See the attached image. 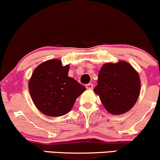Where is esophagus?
I'll return each mask as SVG.
<instances>
[{
	"label": "esophagus",
	"mask_w": 160,
	"mask_h": 160,
	"mask_svg": "<svg viewBox=\"0 0 160 160\" xmlns=\"http://www.w3.org/2000/svg\"><path fill=\"white\" fill-rule=\"evenodd\" d=\"M86 87L87 89H92L93 88V84L92 83H88L86 85Z\"/></svg>",
	"instance_id": "1"
}]
</instances>
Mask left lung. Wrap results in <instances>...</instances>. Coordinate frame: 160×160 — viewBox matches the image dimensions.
<instances>
[{"mask_svg": "<svg viewBox=\"0 0 160 160\" xmlns=\"http://www.w3.org/2000/svg\"><path fill=\"white\" fill-rule=\"evenodd\" d=\"M141 81L132 66L126 62L106 63L98 73L94 92L99 95L105 109L112 114H122L136 103Z\"/></svg>", "mask_w": 160, "mask_h": 160, "instance_id": "obj_1", "label": "left lung"}]
</instances>
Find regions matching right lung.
I'll list each match as a JSON object with an SVG mask.
<instances>
[{
	"label": "right lung",
	"instance_id": "1",
	"mask_svg": "<svg viewBox=\"0 0 160 160\" xmlns=\"http://www.w3.org/2000/svg\"><path fill=\"white\" fill-rule=\"evenodd\" d=\"M69 65L62 66L58 59L38 65L28 82V89L38 109L49 117L68 113L86 88L68 77Z\"/></svg>",
	"mask_w": 160,
	"mask_h": 160
}]
</instances>
